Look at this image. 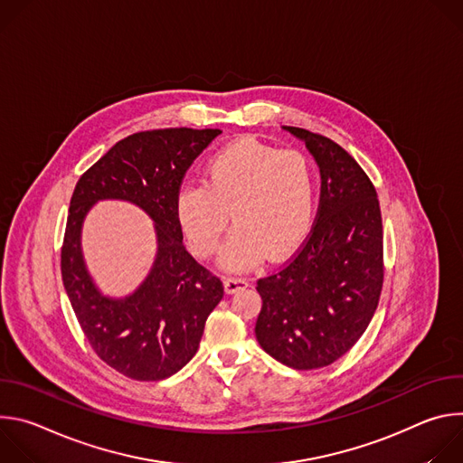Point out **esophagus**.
I'll return each instance as SVG.
<instances>
[{
	"label": "esophagus",
	"mask_w": 463,
	"mask_h": 463,
	"mask_svg": "<svg viewBox=\"0 0 463 463\" xmlns=\"http://www.w3.org/2000/svg\"><path fill=\"white\" fill-rule=\"evenodd\" d=\"M247 286H249L247 279H241V277H229V279H225V291L227 293H236L240 289H245Z\"/></svg>",
	"instance_id": "1"
}]
</instances>
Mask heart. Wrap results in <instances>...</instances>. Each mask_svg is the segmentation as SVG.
<instances>
[{
  "mask_svg": "<svg viewBox=\"0 0 463 463\" xmlns=\"http://www.w3.org/2000/svg\"><path fill=\"white\" fill-rule=\"evenodd\" d=\"M313 203V172L302 154L241 139L209 161L205 183L179 190L175 214L190 249L202 258L216 252L232 216L236 227L225 241L222 263L249 269L266 252L280 260L302 243Z\"/></svg>",
  "mask_w": 463,
  "mask_h": 463,
  "instance_id": "heart-1",
  "label": "heart"
}]
</instances>
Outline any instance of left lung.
I'll use <instances>...</instances> for the list:
<instances>
[{
  "mask_svg": "<svg viewBox=\"0 0 463 463\" xmlns=\"http://www.w3.org/2000/svg\"><path fill=\"white\" fill-rule=\"evenodd\" d=\"M320 170V203L309 236L279 271L260 279V346L295 370L343 357L364 334L383 288V223L377 192L337 143L284 126Z\"/></svg>",
  "mask_w": 463,
  "mask_h": 463,
  "instance_id": "8db88e82",
  "label": "left lung"
}]
</instances>
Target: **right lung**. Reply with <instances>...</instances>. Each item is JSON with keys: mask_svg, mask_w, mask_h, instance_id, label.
I'll list each match as a JSON object with an SVG mask.
<instances>
[{"mask_svg": "<svg viewBox=\"0 0 463 463\" xmlns=\"http://www.w3.org/2000/svg\"><path fill=\"white\" fill-rule=\"evenodd\" d=\"M222 129L166 128L118 141L79 179L61 245V280L86 339L118 373L159 381L179 372L200 348L207 317L223 284L183 245L175 200L194 159ZM102 199H122L154 220L158 254L146 282L122 299L94 286L81 256V225Z\"/></svg>", "mask_w": 463, "mask_h": 463, "instance_id": "1", "label": "right lung"}]
</instances>
